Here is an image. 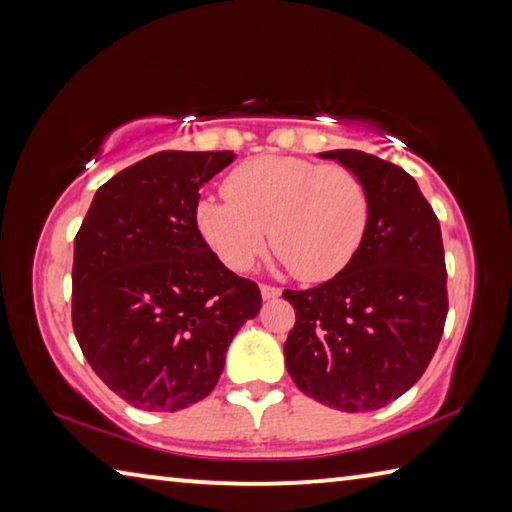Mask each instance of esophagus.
Returning <instances> with one entry per match:
<instances>
[{
    "label": "esophagus",
    "mask_w": 512,
    "mask_h": 512,
    "mask_svg": "<svg viewBox=\"0 0 512 512\" xmlns=\"http://www.w3.org/2000/svg\"><path fill=\"white\" fill-rule=\"evenodd\" d=\"M259 291H262V298L264 300H271V298H277L282 293V289L280 287H273V284H262V287H259Z\"/></svg>",
    "instance_id": "34e87169"
}]
</instances>
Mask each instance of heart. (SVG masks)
<instances>
[{
  "label": "heart",
  "mask_w": 512,
  "mask_h": 512,
  "mask_svg": "<svg viewBox=\"0 0 512 512\" xmlns=\"http://www.w3.org/2000/svg\"><path fill=\"white\" fill-rule=\"evenodd\" d=\"M223 196L198 203L196 225L232 271L255 262L268 228L277 259L298 280H327L352 262L370 225L368 189L343 164L259 155L225 176Z\"/></svg>",
  "instance_id": "heart-1"
}]
</instances>
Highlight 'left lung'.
<instances>
[{"label":"left lung","instance_id":"obj_1","mask_svg":"<svg viewBox=\"0 0 512 512\" xmlns=\"http://www.w3.org/2000/svg\"><path fill=\"white\" fill-rule=\"evenodd\" d=\"M370 194V225L339 275L307 291L284 289L296 325L284 343L291 379L316 402L375 411L418 381L449 309L436 212L402 167L363 151H327Z\"/></svg>","mask_w":512,"mask_h":512}]
</instances>
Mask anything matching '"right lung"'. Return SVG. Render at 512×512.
I'll return each instance as SVG.
<instances>
[{"instance_id": "right-lung-1", "label": "right lung", "mask_w": 512, "mask_h": 512, "mask_svg": "<svg viewBox=\"0 0 512 512\" xmlns=\"http://www.w3.org/2000/svg\"><path fill=\"white\" fill-rule=\"evenodd\" d=\"M232 151H162L94 194L74 239L72 325L83 357L121 400L180 411L212 393L225 350L262 307L196 225L201 187Z\"/></svg>"}]
</instances>
